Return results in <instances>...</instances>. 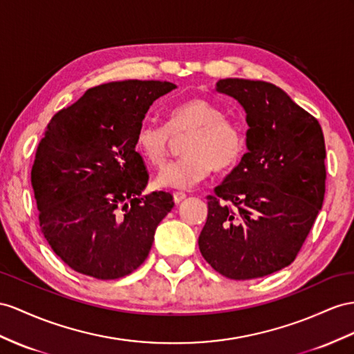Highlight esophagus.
I'll return each instance as SVG.
<instances>
[{
    "mask_svg": "<svg viewBox=\"0 0 354 354\" xmlns=\"http://www.w3.org/2000/svg\"><path fill=\"white\" fill-rule=\"evenodd\" d=\"M185 197H187V194H185V193H180V192H176V193H174V202H175V203H179V202H183Z\"/></svg>",
    "mask_w": 354,
    "mask_h": 354,
    "instance_id": "obj_1",
    "label": "esophagus"
}]
</instances>
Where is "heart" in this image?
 <instances>
[{"instance_id": "obj_1", "label": "heart", "mask_w": 354, "mask_h": 354, "mask_svg": "<svg viewBox=\"0 0 354 354\" xmlns=\"http://www.w3.org/2000/svg\"><path fill=\"white\" fill-rule=\"evenodd\" d=\"M184 140L185 156L162 169L156 183L162 188L189 189L215 169L236 162L245 140L239 127L224 116L223 109L207 98H192L171 107L166 125L143 122L136 133V151L149 165L161 167L167 161L175 139Z\"/></svg>"}]
</instances>
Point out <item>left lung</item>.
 Listing matches in <instances>:
<instances>
[{
    "instance_id": "left-lung-1",
    "label": "left lung",
    "mask_w": 354,
    "mask_h": 354,
    "mask_svg": "<svg viewBox=\"0 0 354 354\" xmlns=\"http://www.w3.org/2000/svg\"><path fill=\"white\" fill-rule=\"evenodd\" d=\"M216 91L245 109L248 152L206 197L198 248L225 278H260L292 263L322 209L323 131L311 113L269 82L221 79Z\"/></svg>"
}]
</instances>
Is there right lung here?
I'll use <instances>...</instances> for the list:
<instances>
[{"label":"right lung","mask_w":354,"mask_h":354,"mask_svg":"<svg viewBox=\"0 0 354 354\" xmlns=\"http://www.w3.org/2000/svg\"><path fill=\"white\" fill-rule=\"evenodd\" d=\"M176 85L124 80L89 88L52 116L35 151L31 185L40 230L73 270L97 279L131 274L147 260L171 194L140 196L149 174L136 133L149 106Z\"/></svg>","instance_id":"1"}]
</instances>
